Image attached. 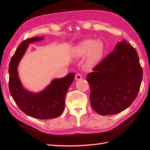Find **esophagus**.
Returning a JSON list of instances; mask_svg holds the SVG:
<instances>
[{
	"instance_id": "esophagus-1",
	"label": "esophagus",
	"mask_w": 150,
	"mask_h": 150,
	"mask_svg": "<svg viewBox=\"0 0 150 150\" xmlns=\"http://www.w3.org/2000/svg\"><path fill=\"white\" fill-rule=\"evenodd\" d=\"M81 79H82V75L81 74H77L75 76V79L76 80H79Z\"/></svg>"
}]
</instances>
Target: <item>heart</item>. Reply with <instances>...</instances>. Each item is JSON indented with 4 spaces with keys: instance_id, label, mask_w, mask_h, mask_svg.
Listing matches in <instances>:
<instances>
[{
    "instance_id": "obj_1",
    "label": "heart",
    "mask_w": 150,
    "mask_h": 150,
    "mask_svg": "<svg viewBox=\"0 0 150 150\" xmlns=\"http://www.w3.org/2000/svg\"><path fill=\"white\" fill-rule=\"evenodd\" d=\"M104 52V45L101 41L88 39L80 43L75 48V53L78 56H84L88 54L86 62L92 66L101 59Z\"/></svg>"
}]
</instances>
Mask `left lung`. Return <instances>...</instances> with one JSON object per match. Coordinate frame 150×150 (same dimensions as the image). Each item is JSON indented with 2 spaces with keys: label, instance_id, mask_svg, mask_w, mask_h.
I'll return each mask as SVG.
<instances>
[{
  "label": "left lung",
  "instance_id": "8db88e82",
  "mask_svg": "<svg viewBox=\"0 0 150 150\" xmlns=\"http://www.w3.org/2000/svg\"><path fill=\"white\" fill-rule=\"evenodd\" d=\"M86 76L90 103L98 114H118L137 98L143 78V69L136 49L126 40L117 42L113 51Z\"/></svg>",
  "mask_w": 150,
  "mask_h": 150
}]
</instances>
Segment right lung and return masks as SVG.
Instances as JSON below:
<instances>
[{"mask_svg":"<svg viewBox=\"0 0 150 150\" xmlns=\"http://www.w3.org/2000/svg\"><path fill=\"white\" fill-rule=\"evenodd\" d=\"M42 37L28 39L18 46L8 66V88L13 100L20 110L34 118L53 119L59 116L64 110L65 97L70 85L74 79V73L64 78L54 79L42 91L32 93L22 86L18 74L17 67L24 55L29 44L40 41Z\"/></svg>","mask_w":150,"mask_h":150,"instance_id":"right-lung-1","label":"right lung"}]
</instances>
